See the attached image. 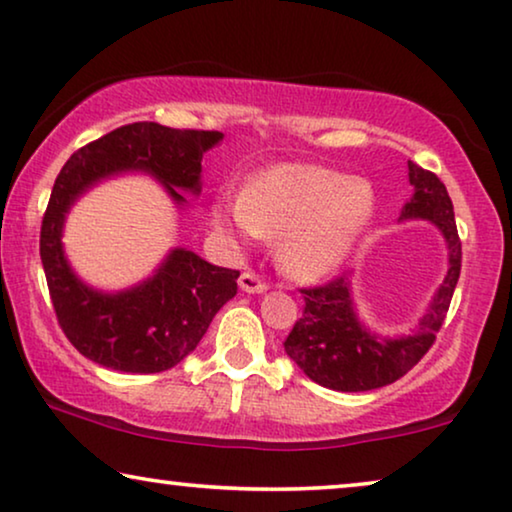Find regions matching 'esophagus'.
<instances>
[{
    "instance_id": "34e87169",
    "label": "esophagus",
    "mask_w": 512,
    "mask_h": 512,
    "mask_svg": "<svg viewBox=\"0 0 512 512\" xmlns=\"http://www.w3.org/2000/svg\"><path fill=\"white\" fill-rule=\"evenodd\" d=\"M237 284H240V289L244 293H265V289H268L265 282H261L258 275H254V272H242L240 279H237Z\"/></svg>"
}]
</instances>
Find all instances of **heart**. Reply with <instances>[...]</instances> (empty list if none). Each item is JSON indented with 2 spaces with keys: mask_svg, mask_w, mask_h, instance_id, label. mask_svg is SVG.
I'll return each mask as SVG.
<instances>
[{
  "mask_svg": "<svg viewBox=\"0 0 512 512\" xmlns=\"http://www.w3.org/2000/svg\"><path fill=\"white\" fill-rule=\"evenodd\" d=\"M368 181L319 165L279 163L256 172L242 195H219L209 207L216 233L251 242L277 237V261L291 277L338 272L373 219Z\"/></svg>",
  "mask_w": 512,
  "mask_h": 512,
  "instance_id": "obj_1",
  "label": "heart"
}]
</instances>
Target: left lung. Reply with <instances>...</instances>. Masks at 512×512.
<instances>
[{
	"instance_id": "1",
	"label": "left lung",
	"mask_w": 512,
	"mask_h": 512,
	"mask_svg": "<svg viewBox=\"0 0 512 512\" xmlns=\"http://www.w3.org/2000/svg\"><path fill=\"white\" fill-rule=\"evenodd\" d=\"M410 200L398 221H429L443 235L447 272L419 317L415 331L382 338L363 324L354 305L352 275L319 289H303L305 312L284 342L286 354L312 382L335 391H370L403 377L436 340L461 270V242L454 207L443 181L410 160Z\"/></svg>"
}]
</instances>
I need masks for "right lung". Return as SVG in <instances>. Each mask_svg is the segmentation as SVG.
<instances>
[{
  "mask_svg": "<svg viewBox=\"0 0 512 512\" xmlns=\"http://www.w3.org/2000/svg\"><path fill=\"white\" fill-rule=\"evenodd\" d=\"M221 137L214 130L132 123L86 144L60 170L41 223L39 251L62 331L86 359L121 373H163L198 347L214 314L237 293L240 272L207 263L184 247L167 251L142 282L102 291L76 275L62 244L76 202L123 174H149L179 214L186 212V193L202 191V156Z\"/></svg>",
  "mask_w": 512,
  "mask_h": 512,
  "instance_id": "1",
  "label": "right lung"
}]
</instances>
